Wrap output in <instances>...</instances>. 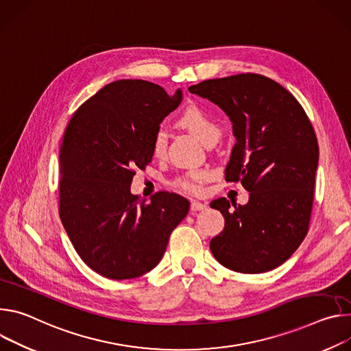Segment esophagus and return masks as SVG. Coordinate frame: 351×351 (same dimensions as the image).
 Wrapping results in <instances>:
<instances>
[{"instance_id": "esophagus-1", "label": "esophagus", "mask_w": 351, "mask_h": 351, "mask_svg": "<svg viewBox=\"0 0 351 351\" xmlns=\"http://www.w3.org/2000/svg\"><path fill=\"white\" fill-rule=\"evenodd\" d=\"M204 209H206V204H202V202H198V201L191 202V212H199V210H204Z\"/></svg>"}]
</instances>
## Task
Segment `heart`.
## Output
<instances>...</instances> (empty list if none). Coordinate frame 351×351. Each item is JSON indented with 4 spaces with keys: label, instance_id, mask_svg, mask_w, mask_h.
Segmentation results:
<instances>
[{
    "label": "heart",
    "instance_id": "b5f03b06",
    "mask_svg": "<svg viewBox=\"0 0 351 351\" xmlns=\"http://www.w3.org/2000/svg\"><path fill=\"white\" fill-rule=\"evenodd\" d=\"M180 124L186 128L191 134L195 135L204 145H206L209 141L215 138H220V128L219 125L210 119L209 115H206L202 110L192 107L188 108L181 117H180ZM166 150V134L163 131H158L153 136L152 141V153L154 156H160ZM210 174L208 170H192L188 171L186 174L178 177L173 185L188 193H198L202 189V184L209 180Z\"/></svg>",
    "mask_w": 351,
    "mask_h": 351
}]
</instances>
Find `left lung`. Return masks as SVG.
Listing matches in <instances>:
<instances>
[{
  "label": "left lung",
  "mask_w": 351,
  "mask_h": 351,
  "mask_svg": "<svg viewBox=\"0 0 351 351\" xmlns=\"http://www.w3.org/2000/svg\"><path fill=\"white\" fill-rule=\"evenodd\" d=\"M188 90L217 104L230 119L236 145L224 174L250 191L245 205L226 198L210 208L224 228L210 240L213 256L240 274H262L285 263L306 236L319 160L318 141L295 97L258 73L192 85Z\"/></svg>",
  "instance_id": "left-lung-1"
}]
</instances>
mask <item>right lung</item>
I'll return each mask as SVG.
<instances>
[{
  "label": "right lung",
  "mask_w": 351,
  "mask_h": 351,
  "mask_svg": "<svg viewBox=\"0 0 351 351\" xmlns=\"http://www.w3.org/2000/svg\"><path fill=\"white\" fill-rule=\"evenodd\" d=\"M181 100V89L169 95L147 81H115L77 108L65 128L60 217L77 255L107 279L147 274L189 210L178 193L158 192L149 201L131 193L134 170L150 163L153 136Z\"/></svg>",
  "instance_id": "obj_1"
}]
</instances>
